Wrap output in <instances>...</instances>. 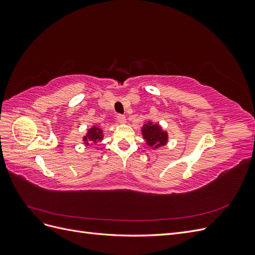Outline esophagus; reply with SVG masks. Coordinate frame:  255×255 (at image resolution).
Returning a JSON list of instances; mask_svg holds the SVG:
<instances>
[{"instance_id":"esophagus-1","label":"esophagus","mask_w":255,"mask_h":255,"mask_svg":"<svg viewBox=\"0 0 255 255\" xmlns=\"http://www.w3.org/2000/svg\"><path fill=\"white\" fill-rule=\"evenodd\" d=\"M117 121H118L119 123H121V125H125V123L127 122L126 116H123V115H118V116H117Z\"/></svg>"}]
</instances>
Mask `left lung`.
I'll return each mask as SVG.
<instances>
[{
	"label": "left lung",
	"mask_w": 255,
	"mask_h": 255,
	"mask_svg": "<svg viewBox=\"0 0 255 255\" xmlns=\"http://www.w3.org/2000/svg\"><path fill=\"white\" fill-rule=\"evenodd\" d=\"M141 134L145 144L153 150L166 145L169 139L167 130L161 128L158 123H154L151 120L145 121L141 128Z\"/></svg>",
	"instance_id": "left-lung-1"
}]
</instances>
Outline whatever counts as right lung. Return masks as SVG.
Returning a JSON list of instances; mask_svg holds the SVG:
<instances>
[{
  "instance_id": "add662e5",
  "label": "right lung",
  "mask_w": 255,
  "mask_h": 255,
  "mask_svg": "<svg viewBox=\"0 0 255 255\" xmlns=\"http://www.w3.org/2000/svg\"><path fill=\"white\" fill-rule=\"evenodd\" d=\"M103 138H104L103 129L97 126H94L90 128H88L86 135L83 137V141H84V144L92 145V144H97L99 141H102Z\"/></svg>"
}]
</instances>
